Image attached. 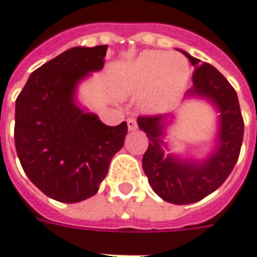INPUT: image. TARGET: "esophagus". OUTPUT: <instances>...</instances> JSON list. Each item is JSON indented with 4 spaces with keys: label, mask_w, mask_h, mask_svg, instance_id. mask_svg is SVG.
<instances>
[{
    "label": "esophagus",
    "mask_w": 257,
    "mask_h": 257,
    "mask_svg": "<svg viewBox=\"0 0 257 257\" xmlns=\"http://www.w3.org/2000/svg\"><path fill=\"white\" fill-rule=\"evenodd\" d=\"M127 127H128V130H130V132L136 130V128L138 127L137 120L134 119V117H128V119H127Z\"/></svg>",
    "instance_id": "1"
}]
</instances>
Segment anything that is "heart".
Segmentation results:
<instances>
[{"label": "heart", "instance_id": "obj_1", "mask_svg": "<svg viewBox=\"0 0 257 257\" xmlns=\"http://www.w3.org/2000/svg\"><path fill=\"white\" fill-rule=\"evenodd\" d=\"M188 62L180 54L145 51L112 69V84L119 95H140L149 113L166 112L181 96L188 81Z\"/></svg>", "mask_w": 257, "mask_h": 257}]
</instances>
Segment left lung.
<instances>
[{
	"mask_svg": "<svg viewBox=\"0 0 257 257\" xmlns=\"http://www.w3.org/2000/svg\"><path fill=\"white\" fill-rule=\"evenodd\" d=\"M192 66L194 85L188 95L210 99L220 110V145L203 163L180 161L163 155L165 114L138 116V127L147 133L148 149L143 156V169L152 190L166 202L187 205L203 199L224 183L235 166L243 138V119L234 87L216 67L201 63L184 52Z\"/></svg>",
	"mask_w": 257,
	"mask_h": 257,
	"instance_id": "left-lung-1",
	"label": "left lung"
}]
</instances>
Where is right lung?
Masks as SVG:
<instances>
[{
    "label": "right lung",
    "mask_w": 257,
    "mask_h": 257,
    "mask_svg": "<svg viewBox=\"0 0 257 257\" xmlns=\"http://www.w3.org/2000/svg\"><path fill=\"white\" fill-rule=\"evenodd\" d=\"M106 45L74 47L34 70L16 98L15 147L26 176L58 202L95 195L121 149L127 123L103 124L73 99L76 85L105 65Z\"/></svg>",
    "instance_id": "right-lung-1"
}]
</instances>
